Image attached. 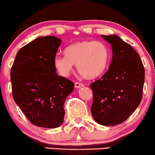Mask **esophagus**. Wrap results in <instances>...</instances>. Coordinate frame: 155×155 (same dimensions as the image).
<instances>
[{
  "instance_id": "34e87169",
  "label": "esophagus",
  "mask_w": 155,
  "mask_h": 155,
  "mask_svg": "<svg viewBox=\"0 0 155 155\" xmlns=\"http://www.w3.org/2000/svg\"><path fill=\"white\" fill-rule=\"evenodd\" d=\"M83 86V84L81 83V82H75V87L76 88H80L81 87Z\"/></svg>"
}]
</instances>
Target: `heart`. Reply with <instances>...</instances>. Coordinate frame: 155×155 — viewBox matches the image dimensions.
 Segmentation results:
<instances>
[{"label":"heart","mask_w":155,"mask_h":155,"mask_svg":"<svg viewBox=\"0 0 155 155\" xmlns=\"http://www.w3.org/2000/svg\"><path fill=\"white\" fill-rule=\"evenodd\" d=\"M65 56L54 58L55 68L61 75L66 77L77 65L78 71L86 78L93 79L102 75L109 62V48L103 42L82 41L71 44L65 48Z\"/></svg>","instance_id":"b5f03b06"}]
</instances>
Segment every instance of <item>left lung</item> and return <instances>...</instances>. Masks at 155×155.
<instances>
[{
	"mask_svg": "<svg viewBox=\"0 0 155 155\" xmlns=\"http://www.w3.org/2000/svg\"><path fill=\"white\" fill-rule=\"evenodd\" d=\"M102 37L113 51L109 70L90 84L93 92L92 115L102 126L125 121L143 98L145 69L139 55L116 35Z\"/></svg>",
	"mask_w": 155,
	"mask_h": 155,
	"instance_id": "left-lung-1",
	"label": "left lung"
}]
</instances>
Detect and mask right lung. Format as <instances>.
Listing matches in <instances>:
<instances>
[{
    "mask_svg": "<svg viewBox=\"0 0 155 155\" xmlns=\"http://www.w3.org/2000/svg\"><path fill=\"white\" fill-rule=\"evenodd\" d=\"M61 40L41 37L18 52L10 70L14 101L31 124L54 128L63 122L65 99L74 83L58 76L54 60Z\"/></svg>",
    "mask_w": 155,
    "mask_h": 155,
    "instance_id": "add662e5",
    "label": "right lung"
}]
</instances>
